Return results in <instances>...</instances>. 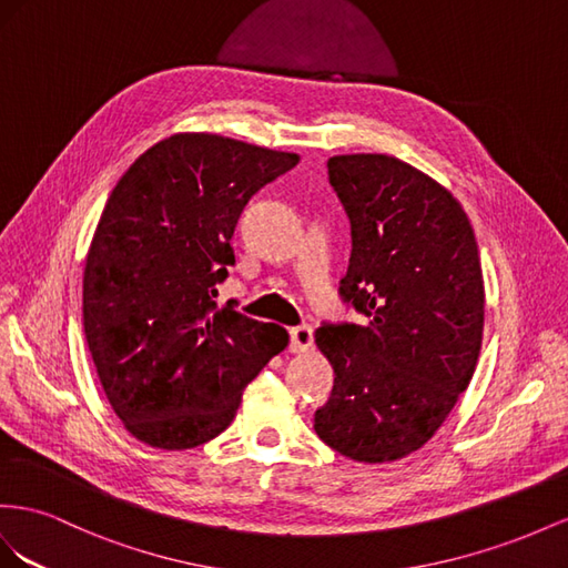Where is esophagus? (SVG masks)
<instances>
[{
  "label": "esophagus",
  "mask_w": 568,
  "mask_h": 568,
  "mask_svg": "<svg viewBox=\"0 0 568 568\" xmlns=\"http://www.w3.org/2000/svg\"><path fill=\"white\" fill-rule=\"evenodd\" d=\"M314 345V328L306 326V323H302V326H295L290 328V349L293 352H306Z\"/></svg>",
  "instance_id": "34e87169"
}]
</instances>
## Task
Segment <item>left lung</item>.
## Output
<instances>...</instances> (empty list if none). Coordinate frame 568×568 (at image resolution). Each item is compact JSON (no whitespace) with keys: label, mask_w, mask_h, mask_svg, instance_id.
<instances>
[{"label":"left lung","mask_w":568,"mask_h":568,"mask_svg":"<svg viewBox=\"0 0 568 568\" xmlns=\"http://www.w3.org/2000/svg\"><path fill=\"white\" fill-rule=\"evenodd\" d=\"M328 181L352 225L339 297L362 323L316 331L335 383L314 430L354 462H395L430 440L476 371V235L449 190L395 156H331Z\"/></svg>","instance_id":"left-lung-1"}]
</instances>
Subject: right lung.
Here are the masks:
<instances>
[{
	"mask_svg": "<svg viewBox=\"0 0 568 568\" xmlns=\"http://www.w3.org/2000/svg\"><path fill=\"white\" fill-rule=\"evenodd\" d=\"M212 133L156 142L111 190L83 275V326L111 409L140 443L190 449L231 426L287 331L216 306L242 209L297 166Z\"/></svg>",
	"mask_w": 568,
	"mask_h": 568,
	"instance_id": "add662e5",
	"label": "right lung"
}]
</instances>
